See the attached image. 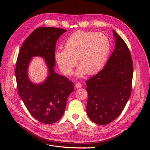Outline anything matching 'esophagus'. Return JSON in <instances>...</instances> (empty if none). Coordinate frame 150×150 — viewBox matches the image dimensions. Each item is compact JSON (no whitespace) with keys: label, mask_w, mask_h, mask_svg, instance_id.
I'll return each instance as SVG.
<instances>
[{"label":"esophagus","mask_w":150,"mask_h":150,"mask_svg":"<svg viewBox=\"0 0 150 150\" xmlns=\"http://www.w3.org/2000/svg\"><path fill=\"white\" fill-rule=\"evenodd\" d=\"M82 86H83V85H82L81 83H76L75 84V87H76V88H77V89L82 88Z\"/></svg>","instance_id":"esophagus-1"}]
</instances>
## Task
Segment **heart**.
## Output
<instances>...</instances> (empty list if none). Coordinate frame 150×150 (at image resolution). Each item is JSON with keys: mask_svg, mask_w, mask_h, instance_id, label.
<instances>
[{"mask_svg": "<svg viewBox=\"0 0 150 150\" xmlns=\"http://www.w3.org/2000/svg\"><path fill=\"white\" fill-rule=\"evenodd\" d=\"M65 49L55 51L54 59L61 70L66 75L72 74L77 62L79 67L76 75L81 77L86 73L93 75L103 68L110 50L108 37L101 32L77 31L65 42Z\"/></svg>", "mask_w": 150, "mask_h": 150, "instance_id": "heart-1", "label": "heart"}]
</instances>
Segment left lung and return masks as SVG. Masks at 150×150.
<instances>
[{"mask_svg":"<svg viewBox=\"0 0 150 150\" xmlns=\"http://www.w3.org/2000/svg\"><path fill=\"white\" fill-rule=\"evenodd\" d=\"M115 49L104 68L86 81V112L96 124L112 122L120 115L130 97L133 64L127 45L113 30Z\"/></svg>","mask_w":150,"mask_h":150,"instance_id":"left-lung-1","label":"left lung"}]
</instances>
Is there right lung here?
<instances>
[{
	"label": "right lung",
	"instance_id": "1",
	"mask_svg": "<svg viewBox=\"0 0 150 150\" xmlns=\"http://www.w3.org/2000/svg\"><path fill=\"white\" fill-rule=\"evenodd\" d=\"M67 30L43 27L35 30L23 42L15 69L19 95L29 112L41 123L52 124L65 112L67 98L74 90V83L66 76L55 72L54 51L58 39ZM40 56L48 69L46 80L34 83L28 77L31 59Z\"/></svg>",
	"mask_w": 150,
	"mask_h": 150
}]
</instances>
